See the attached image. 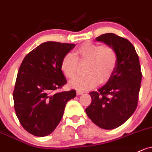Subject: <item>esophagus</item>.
I'll list each match as a JSON object with an SVG mask.
<instances>
[{
	"label": "esophagus",
	"instance_id": "esophagus-1",
	"mask_svg": "<svg viewBox=\"0 0 152 152\" xmlns=\"http://www.w3.org/2000/svg\"><path fill=\"white\" fill-rule=\"evenodd\" d=\"M83 94V91H77V95H81V94Z\"/></svg>",
	"mask_w": 152,
	"mask_h": 152
}]
</instances>
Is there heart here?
<instances>
[{"label":"heart","instance_id":"obj_1","mask_svg":"<svg viewBox=\"0 0 152 152\" xmlns=\"http://www.w3.org/2000/svg\"><path fill=\"white\" fill-rule=\"evenodd\" d=\"M74 56L66 53L61 61V69L69 80L77 73L78 61H88L86 75L77 77L70 83V86L78 91H87L99 83H107L115 72L118 63V54L114 47L100 43L85 42L75 50Z\"/></svg>","mask_w":152,"mask_h":152}]
</instances>
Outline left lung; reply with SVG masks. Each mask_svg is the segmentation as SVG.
<instances>
[{
    "instance_id": "8db88e82",
    "label": "left lung",
    "mask_w": 152,
    "mask_h": 152,
    "mask_svg": "<svg viewBox=\"0 0 152 152\" xmlns=\"http://www.w3.org/2000/svg\"><path fill=\"white\" fill-rule=\"evenodd\" d=\"M96 40L115 48L118 63L107 84L98 91L89 93L91 103L86 112L99 128L112 130L125 123L136 109L142 78L141 66L134 46L128 39L106 33Z\"/></svg>"
}]
</instances>
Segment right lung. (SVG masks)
Instances as JSON below:
<instances>
[{
    "instance_id": "right-lung-1",
    "label": "right lung",
    "mask_w": 152,
    "mask_h": 152,
    "mask_svg": "<svg viewBox=\"0 0 152 152\" xmlns=\"http://www.w3.org/2000/svg\"><path fill=\"white\" fill-rule=\"evenodd\" d=\"M75 44L48 41L30 51L20 65L13 98L22 126L35 136L43 137L56 129L66 104L76 91H57L66 84L61 69L63 56Z\"/></svg>"
}]
</instances>
